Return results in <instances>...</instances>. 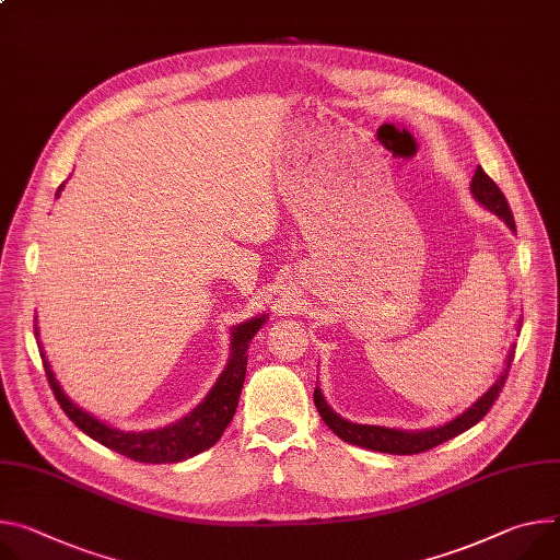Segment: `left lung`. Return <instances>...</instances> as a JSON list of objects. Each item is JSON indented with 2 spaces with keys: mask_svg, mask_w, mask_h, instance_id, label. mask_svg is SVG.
Wrapping results in <instances>:
<instances>
[{
  "mask_svg": "<svg viewBox=\"0 0 560 560\" xmlns=\"http://www.w3.org/2000/svg\"><path fill=\"white\" fill-rule=\"evenodd\" d=\"M471 194L476 196V200L480 202L482 208H487L489 212H493L495 217H500L506 228L516 232V221L514 214L510 210V202H506L504 194L500 191V187L485 174L482 167L476 170L474 178H471ZM514 360V350L510 354V360H506V369L500 375V380L471 406L463 416H457L455 420L438 427V429H427V431H399V429H388V427H373V424H354L343 420L341 416H337L328 401L322 395V388H315V406L322 416V420L330 427V431L335 435H339L343 442L350 444H358L362 448H371V451H380V453H393V455H413V453H422L429 451L455 435H460L465 431H469L471 427H476L489 411L493 401L498 399L506 373H510Z\"/></svg>",
  "mask_w": 560,
  "mask_h": 560,
  "instance_id": "obj_1",
  "label": "left lung"
}]
</instances>
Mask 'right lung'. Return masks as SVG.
Returning <instances> with one entry per match:
<instances>
[{
  "mask_svg": "<svg viewBox=\"0 0 560 560\" xmlns=\"http://www.w3.org/2000/svg\"><path fill=\"white\" fill-rule=\"evenodd\" d=\"M65 185H60L58 194L62 191ZM268 315L254 317L249 322L238 324L232 328V350H230V362L212 390L206 395L196 409L178 420L176 424L154 429V431H120L114 429L105 422L95 420L91 413L82 411L78 404H73L65 390L60 388L54 371H50L44 352V371L46 380L50 384V390H54L56 399L60 401L62 411L69 416V420L86 433L91 440L100 442L103 446L131 457L136 463H147V465H170V463H180L187 460V457L198 455L200 451H206L219 442L228 424L232 422L241 388L245 382V369H247V346L252 337L257 335V330L266 324ZM37 330V328H35ZM42 348V346H39Z\"/></svg>",
  "mask_w": 560,
  "mask_h": 560,
  "instance_id": "1",
  "label": "right lung"
}]
</instances>
